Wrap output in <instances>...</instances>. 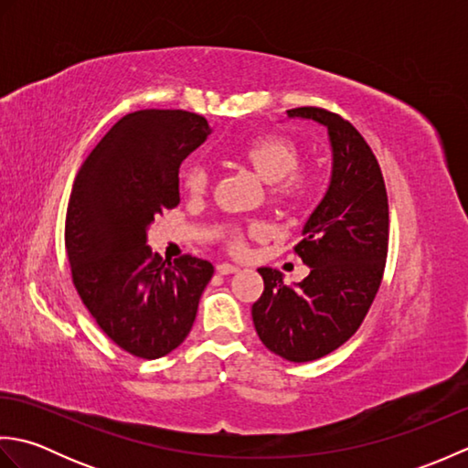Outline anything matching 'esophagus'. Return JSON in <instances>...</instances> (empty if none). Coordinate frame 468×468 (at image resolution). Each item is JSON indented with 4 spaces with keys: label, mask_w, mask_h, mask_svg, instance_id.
Wrapping results in <instances>:
<instances>
[{
    "label": "esophagus",
    "mask_w": 468,
    "mask_h": 468,
    "mask_svg": "<svg viewBox=\"0 0 468 468\" xmlns=\"http://www.w3.org/2000/svg\"><path fill=\"white\" fill-rule=\"evenodd\" d=\"M217 271L221 273V275H231V273L239 271V267L233 265V263H218V265H217Z\"/></svg>",
    "instance_id": "esophagus-1"
}]
</instances>
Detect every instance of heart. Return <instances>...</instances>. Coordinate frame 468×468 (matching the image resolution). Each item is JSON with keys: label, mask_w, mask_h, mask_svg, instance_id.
I'll return each mask as SVG.
<instances>
[{"label": "heart", "mask_w": 468, "mask_h": 468, "mask_svg": "<svg viewBox=\"0 0 468 468\" xmlns=\"http://www.w3.org/2000/svg\"><path fill=\"white\" fill-rule=\"evenodd\" d=\"M243 161L250 165L251 171L261 178L263 183L271 185V198L275 203L292 205L302 201L307 193V176L293 173L300 165L297 148L280 136H261L243 151ZM183 185L188 193H205L208 186V171L205 165H191L185 168ZM253 235L263 233L261 225L251 227ZM229 247L235 251H243L245 239L243 233L233 229L229 233Z\"/></svg>", "instance_id": "heart-1"}]
</instances>
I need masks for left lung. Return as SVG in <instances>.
Returning a JSON list of instances; mask_svg holds the SVG:
<instances>
[{"instance_id": "obj_1", "label": "left lung", "mask_w": 468, "mask_h": 468, "mask_svg": "<svg viewBox=\"0 0 468 468\" xmlns=\"http://www.w3.org/2000/svg\"><path fill=\"white\" fill-rule=\"evenodd\" d=\"M287 116L325 128L332 176L295 245L310 275L285 285L282 271L260 267L265 287L251 315L267 350L300 364L350 340L370 310L388 253V197L372 148L350 122L314 106Z\"/></svg>"}]
</instances>
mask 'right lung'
<instances>
[{
	"label": "right lung",
	"instance_id": "add662e5",
	"mask_svg": "<svg viewBox=\"0 0 468 468\" xmlns=\"http://www.w3.org/2000/svg\"><path fill=\"white\" fill-rule=\"evenodd\" d=\"M211 134L203 116L138 111L122 116L88 154L69 195L66 251L72 282L101 330L144 360L185 342L213 265L165 261L148 227L181 201L178 168Z\"/></svg>",
	"mask_w": 468,
	"mask_h": 468
}]
</instances>
